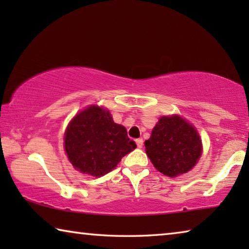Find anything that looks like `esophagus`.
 I'll list each match as a JSON object with an SVG mask.
<instances>
[{"mask_svg": "<svg viewBox=\"0 0 249 249\" xmlns=\"http://www.w3.org/2000/svg\"><path fill=\"white\" fill-rule=\"evenodd\" d=\"M136 145L138 148H142V145H144V141H142V138H138V140H136Z\"/></svg>", "mask_w": 249, "mask_h": 249, "instance_id": "1", "label": "esophagus"}]
</instances>
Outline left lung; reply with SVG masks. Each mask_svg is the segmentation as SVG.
<instances>
[{"instance_id": "left-lung-1", "label": "left lung", "mask_w": 249, "mask_h": 249, "mask_svg": "<svg viewBox=\"0 0 249 249\" xmlns=\"http://www.w3.org/2000/svg\"><path fill=\"white\" fill-rule=\"evenodd\" d=\"M145 147L156 169L168 177L191 170L202 153L199 134L178 115L159 119Z\"/></svg>"}]
</instances>
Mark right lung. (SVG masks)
<instances>
[{"instance_id":"1","label":"right lung","mask_w":249,"mask_h":249,"mask_svg":"<svg viewBox=\"0 0 249 249\" xmlns=\"http://www.w3.org/2000/svg\"><path fill=\"white\" fill-rule=\"evenodd\" d=\"M136 148L124 126L114 123L107 109L92 105L70 122L65 149L75 169L94 177L114 169L125 155Z\"/></svg>"}]
</instances>
